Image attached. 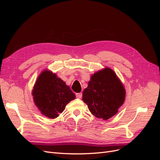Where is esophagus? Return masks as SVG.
Returning <instances> with one entry per match:
<instances>
[{"label":"esophagus","mask_w":160,"mask_h":160,"mask_svg":"<svg viewBox=\"0 0 160 160\" xmlns=\"http://www.w3.org/2000/svg\"><path fill=\"white\" fill-rule=\"evenodd\" d=\"M76 98H79V99H81L82 98V93H76Z\"/></svg>","instance_id":"1"}]
</instances>
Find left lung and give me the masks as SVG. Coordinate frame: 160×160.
Returning a JSON list of instances; mask_svg holds the SVG:
<instances>
[{"mask_svg":"<svg viewBox=\"0 0 160 160\" xmlns=\"http://www.w3.org/2000/svg\"><path fill=\"white\" fill-rule=\"evenodd\" d=\"M124 85L115 72L109 67L91 77L82 100L97 118L107 120L118 113L125 99Z\"/></svg>","mask_w":160,"mask_h":160,"instance_id":"8db88e82","label":"left lung"}]
</instances>
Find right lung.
Returning a JSON list of instances; mask_svg holds the SVG:
<instances>
[{"label":"right lung","instance_id":"1","mask_svg":"<svg viewBox=\"0 0 160 160\" xmlns=\"http://www.w3.org/2000/svg\"><path fill=\"white\" fill-rule=\"evenodd\" d=\"M33 101L40 112L50 119L57 118L75 95L55 73L45 69L38 75L32 91Z\"/></svg>","mask_w":160,"mask_h":160}]
</instances>
